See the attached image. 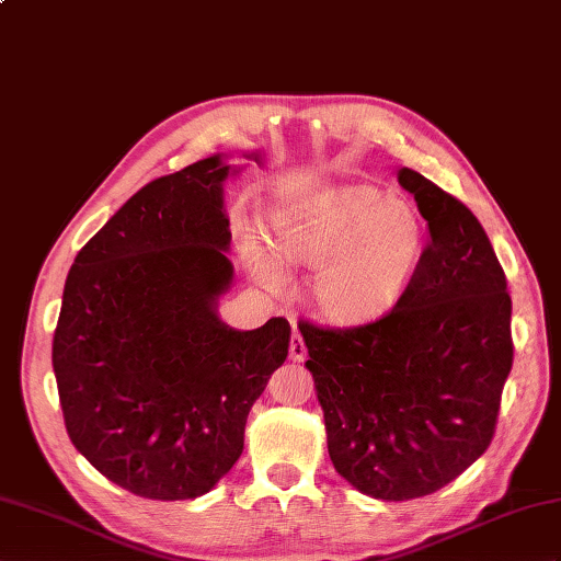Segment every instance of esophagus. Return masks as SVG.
Returning a JSON list of instances; mask_svg holds the SVG:
<instances>
[{"label": "esophagus", "instance_id": "obj_1", "mask_svg": "<svg viewBox=\"0 0 561 561\" xmlns=\"http://www.w3.org/2000/svg\"><path fill=\"white\" fill-rule=\"evenodd\" d=\"M290 359L293 362H305L307 359V343H305V337L299 335L297 331L290 337Z\"/></svg>", "mask_w": 561, "mask_h": 561}]
</instances>
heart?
Returning a JSON list of instances; mask_svg holds the SVG:
<instances>
[{
  "label": "heart",
  "instance_id": "obj_1",
  "mask_svg": "<svg viewBox=\"0 0 561 561\" xmlns=\"http://www.w3.org/2000/svg\"><path fill=\"white\" fill-rule=\"evenodd\" d=\"M273 260L248 240L256 276L278 285L276 266L313 268L311 305L335 325L371 323L400 302L423 252L412 202L366 183L337 185L273 214Z\"/></svg>",
  "mask_w": 561,
  "mask_h": 561
}]
</instances>
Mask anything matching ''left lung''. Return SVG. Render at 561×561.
<instances>
[{
    "instance_id": "1",
    "label": "left lung",
    "mask_w": 561,
    "mask_h": 561,
    "mask_svg": "<svg viewBox=\"0 0 561 561\" xmlns=\"http://www.w3.org/2000/svg\"><path fill=\"white\" fill-rule=\"evenodd\" d=\"M431 240L386 317L299 321L335 471L364 495H431L481 457L512 371V297L483 226L428 178L400 169Z\"/></svg>"
}]
</instances>
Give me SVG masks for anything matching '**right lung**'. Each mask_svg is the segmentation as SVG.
<instances>
[{"mask_svg":"<svg viewBox=\"0 0 561 561\" xmlns=\"http://www.w3.org/2000/svg\"><path fill=\"white\" fill-rule=\"evenodd\" d=\"M259 159V157H254ZM221 157L138 190L68 271L51 364L68 438L108 481L193 500L242 455L244 423L288 357L290 323L228 328Z\"/></svg>","mask_w":561,"mask_h":561,"instance_id":"obj_1","label":"right lung"}]
</instances>
